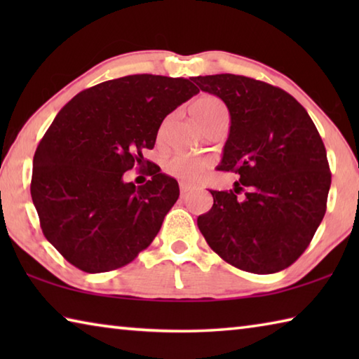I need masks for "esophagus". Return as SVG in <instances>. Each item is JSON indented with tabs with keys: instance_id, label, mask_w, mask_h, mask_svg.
I'll return each instance as SVG.
<instances>
[{
	"instance_id": "obj_1",
	"label": "esophagus",
	"mask_w": 359,
	"mask_h": 359,
	"mask_svg": "<svg viewBox=\"0 0 359 359\" xmlns=\"http://www.w3.org/2000/svg\"><path fill=\"white\" fill-rule=\"evenodd\" d=\"M193 190L191 185H187V184H180V194L182 196H185V194H188Z\"/></svg>"
}]
</instances>
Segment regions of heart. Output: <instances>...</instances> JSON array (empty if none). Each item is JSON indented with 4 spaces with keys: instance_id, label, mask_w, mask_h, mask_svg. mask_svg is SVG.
I'll use <instances>...</instances> for the list:
<instances>
[{
    "instance_id": "b5f03b06",
    "label": "heart",
    "mask_w": 359,
    "mask_h": 359,
    "mask_svg": "<svg viewBox=\"0 0 359 359\" xmlns=\"http://www.w3.org/2000/svg\"><path fill=\"white\" fill-rule=\"evenodd\" d=\"M190 112L196 123L204 128L212 118L218 114L224 112L222 101L212 95H203L191 102ZM166 172L172 177L179 179L185 184H194L201 180L210 169V161L205 158L188 156V155H175L169 158L165 165Z\"/></svg>"
}]
</instances>
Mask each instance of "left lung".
<instances>
[{
	"label": "left lung",
	"instance_id": "obj_1",
	"mask_svg": "<svg viewBox=\"0 0 359 359\" xmlns=\"http://www.w3.org/2000/svg\"><path fill=\"white\" fill-rule=\"evenodd\" d=\"M193 82L228 107L229 136L217 169L239 175L234 190H210L214 205L198 217V228L226 263L274 274L301 257L325 217V144L306 109L282 88L236 74Z\"/></svg>",
	"mask_w": 359,
	"mask_h": 359
}]
</instances>
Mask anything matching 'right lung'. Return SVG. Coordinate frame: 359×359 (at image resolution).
Instances as JSON below:
<instances>
[{
  "label": "right lung",
  "mask_w": 359,
  "mask_h": 359,
  "mask_svg": "<svg viewBox=\"0 0 359 359\" xmlns=\"http://www.w3.org/2000/svg\"><path fill=\"white\" fill-rule=\"evenodd\" d=\"M198 92L193 79L125 76L83 90L58 112L36 149L32 198L46 239L72 266L114 271L151 244L179 184L154 163L141 187L123 174L154 149L166 115Z\"/></svg>",
  "instance_id": "add662e5"
}]
</instances>
